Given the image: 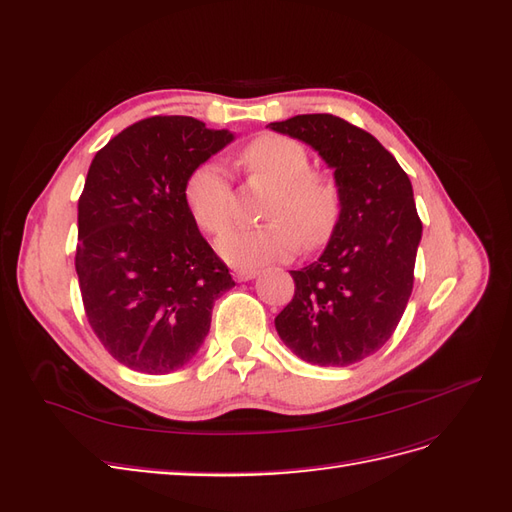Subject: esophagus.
<instances>
[{"label": "esophagus", "instance_id": "esophagus-1", "mask_svg": "<svg viewBox=\"0 0 512 512\" xmlns=\"http://www.w3.org/2000/svg\"><path fill=\"white\" fill-rule=\"evenodd\" d=\"M258 275V271H245V269H235L232 271V277H235L237 282H250Z\"/></svg>", "mask_w": 512, "mask_h": 512}]
</instances>
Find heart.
<instances>
[{
  "instance_id": "obj_1",
  "label": "heart",
  "mask_w": 512,
  "mask_h": 512,
  "mask_svg": "<svg viewBox=\"0 0 512 512\" xmlns=\"http://www.w3.org/2000/svg\"><path fill=\"white\" fill-rule=\"evenodd\" d=\"M241 164L258 181L273 185L262 226H237L215 243L230 267L254 271L269 262L286 260L299 243H320L335 220L337 198L331 185L309 173V156L292 138L265 134L247 145ZM185 203L196 224L211 235L235 218V190L220 162L200 164L185 183Z\"/></svg>"
}]
</instances>
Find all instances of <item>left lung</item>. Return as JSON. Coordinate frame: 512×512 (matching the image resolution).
I'll use <instances>...</instances> for the list:
<instances>
[{"mask_svg":"<svg viewBox=\"0 0 512 512\" xmlns=\"http://www.w3.org/2000/svg\"><path fill=\"white\" fill-rule=\"evenodd\" d=\"M318 151L339 198L324 252L290 271L294 297L275 318L277 335L320 367L363 361L389 342L412 294L423 224L404 168L369 132L329 113L269 123Z\"/></svg>","mask_w":512,"mask_h":512,"instance_id":"8db88e82","label":"left lung"}]
</instances>
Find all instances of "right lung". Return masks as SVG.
<instances>
[{"instance_id":"obj_1","label":"right lung","mask_w":512,"mask_h":512,"mask_svg":"<svg viewBox=\"0 0 512 512\" xmlns=\"http://www.w3.org/2000/svg\"><path fill=\"white\" fill-rule=\"evenodd\" d=\"M232 141L194 117H149L91 160L74 265L91 329L128 369L164 376L188 365L213 303L235 286L185 203L188 177Z\"/></svg>"}]
</instances>
